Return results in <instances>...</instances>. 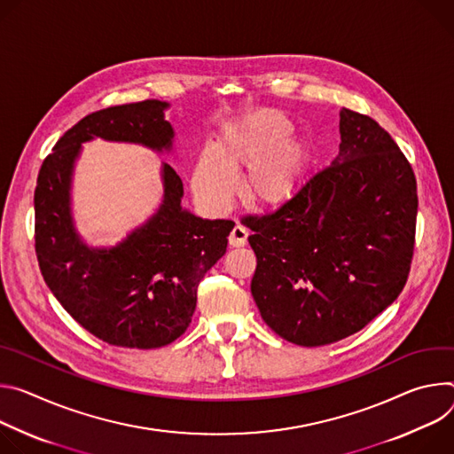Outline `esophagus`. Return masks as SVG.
<instances>
[{
    "label": "esophagus",
    "instance_id": "obj_1",
    "mask_svg": "<svg viewBox=\"0 0 454 454\" xmlns=\"http://www.w3.org/2000/svg\"><path fill=\"white\" fill-rule=\"evenodd\" d=\"M248 231L243 225H234V229L229 234V245L231 247H243L247 243Z\"/></svg>",
    "mask_w": 454,
    "mask_h": 454
}]
</instances>
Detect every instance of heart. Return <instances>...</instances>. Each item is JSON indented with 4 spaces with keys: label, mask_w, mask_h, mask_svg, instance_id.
<instances>
[{
    "label": "heart",
    "mask_w": 454,
    "mask_h": 454,
    "mask_svg": "<svg viewBox=\"0 0 454 454\" xmlns=\"http://www.w3.org/2000/svg\"><path fill=\"white\" fill-rule=\"evenodd\" d=\"M290 121L278 110H262L232 124L216 145L201 151L192 189L213 209H225L243 173V196L253 206L272 207L285 201L303 175L305 145L294 137Z\"/></svg>",
    "instance_id": "obj_1"
}]
</instances>
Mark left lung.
<instances>
[{"label":"left lung","instance_id":"obj_1","mask_svg":"<svg viewBox=\"0 0 454 454\" xmlns=\"http://www.w3.org/2000/svg\"><path fill=\"white\" fill-rule=\"evenodd\" d=\"M339 155L276 211L247 216L250 292L285 340L325 346L363 330L408 281L417 180L391 135L340 110Z\"/></svg>","mask_w":454,"mask_h":454}]
</instances>
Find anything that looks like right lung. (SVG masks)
Instances as JSON below:
<instances>
[{"instance_id": "right-lung-1", "label": "right lung", "mask_w": 454, "mask_h": 454, "mask_svg": "<svg viewBox=\"0 0 454 454\" xmlns=\"http://www.w3.org/2000/svg\"><path fill=\"white\" fill-rule=\"evenodd\" d=\"M168 106L151 98L86 115L56 142L37 175L35 254L44 283L84 330L114 346L151 349L178 339L194 314L198 283L225 254L234 227L182 209V180L164 164L159 211L126 239L93 248L75 232L70 187L81 144L100 137L169 151Z\"/></svg>"}]
</instances>
